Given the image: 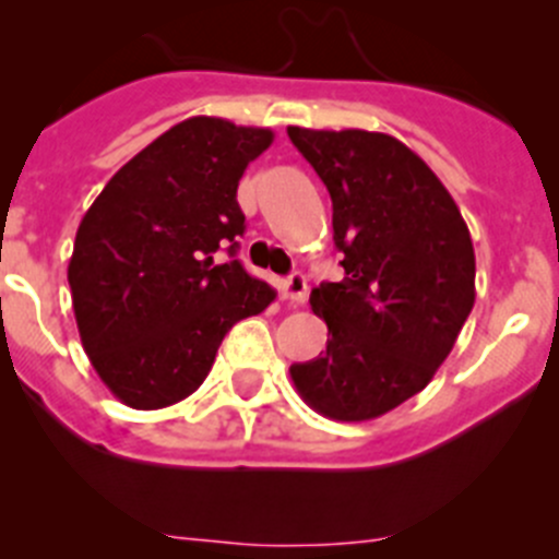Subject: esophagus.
Returning a JSON list of instances; mask_svg holds the SVG:
<instances>
[{"label":"esophagus","instance_id":"obj_1","mask_svg":"<svg viewBox=\"0 0 559 559\" xmlns=\"http://www.w3.org/2000/svg\"><path fill=\"white\" fill-rule=\"evenodd\" d=\"M284 297L289 302H295V306H302L308 297V281L302 273H292L289 278L284 281Z\"/></svg>","mask_w":559,"mask_h":559}]
</instances>
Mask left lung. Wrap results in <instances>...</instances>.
Here are the masks:
<instances>
[{
  "label": "left lung",
  "instance_id": "1",
  "mask_svg": "<svg viewBox=\"0 0 559 559\" xmlns=\"http://www.w3.org/2000/svg\"><path fill=\"white\" fill-rule=\"evenodd\" d=\"M332 197L346 278L311 292L326 354L292 365L300 397L368 421L432 381L476 302V253L460 207L405 143L365 129L289 127Z\"/></svg>",
  "mask_w": 559,
  "mask_h": 559
}]
</instances>
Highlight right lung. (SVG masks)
<instances>
[{
	"instance_id": "add662e5",
	"label": "right lung",
	"mask_w": 559,
	"mask_h": 559,
	"mask_svg": "<svg viewBox=\"0 0 559 559\" xmlns=\"http://www.w3.org/2000/svg\"><path fill=\"white\" fill-rule=\"evenodd\" d=\"M273 143L262 127L213 116L175 123L127 162L75 235L67 281L81 343L123 405L156 411L211 373L224 335L275 289L238 259V183Z\"/></svg>"
}]
</instances>
